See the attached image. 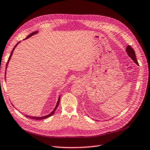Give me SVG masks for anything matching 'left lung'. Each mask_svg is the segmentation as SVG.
Here are the masks:
<instances>
[{
	"label": "left lung",
	"mask_w": 150,
	"mask_h": 150,
	"mask_svg": "<svg viewBox=\"0 0 150 150\" xmlns=\"http://www.w3.org/2000/svg\"><path fill=\"white\" fill-rule=\"evenodd\" d=\"M126 52L127 53L128 56L131 58V59L134 61V62L136 64L139 65V63H138V62H137V59H136L135 53L134 49L131 46H130V45H128V46L126 48Z\"/></svg>",
	"instance_id": "obj_1"
}]
</instances>
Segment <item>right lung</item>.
<instances>
[{
	"instance_id": "add662e5",
	"label": "right lung",
	"mask_w": 150,
	"mask_h": 150,
	"mask_svg": "<svg viewBox=\"0 0 150 150\" xmlns=\"http://www.w3.org/2000/svg\"><path fill=\"white\" fill-rule=\"evenodd\" d=\"M38 32V31H35V32H32V33H31L30 34H29L26 38H25V39H27V38H29V37H30L31 36H32V35H34V34H36ZM19 42H19L14 47V48H13V50H12V51H11V54H10V56H9V58H8V61H7V63H6V67H7V66H8V62H9V61H10V58H11V55H12V54H13V51H14V50L15 49V48H16V47L17 46V45H18V43H19ZM5 75H6V71H5ZM5 80H6L5 79ZM60 97L61 96H59V99H58V100H57V103H56V107H55V108H54V109L53 110V112H52L51 113H50V114H48V115H46V116H40V117H35V116H29V115H25V116H26L27 118H30V119H32V120H44V119H46V118H49V117H50L51 116H52L53 115V114H54V113L55 112V111H56V108H57V107H58V105H59V101H60Z\"/></svg>"
}]
</instances>
